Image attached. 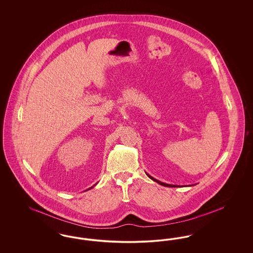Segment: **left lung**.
<instances>
[{
  "instance_id": "obj_1",
  "label": "left lung",
  "mask_w": 253,
  "mask_h": 253,
  "mask_svg": "<svg viewBox=\"0 0 253 253\" xmlns=\"http://www.w3.org/2000/svg\"><path fill=\"white\" fill-rule=\"evenodd\" d=\"M146 174L152 179V180L156 181L157 183L158 184H160V185H162V186H165V187H182V186H179V185H171V184H167V183H163V182H161V181L157 180L156 178H154L153 176H151L149 173H147L146 172ZM196 185V184H195ZM190 186H193V185H190Z\"/></svg>"
}]
</instances>
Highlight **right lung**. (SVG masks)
Returning a JSON list of instances; mask_svg holds the SVG:
<instances>
[{
    "mask_svg": "<svg viewBox=\"0 0 253 253\" xmlns=\"http://www.w3.org/2000/svg\"><path fill=\"white\" fill-rule=\"evenodd\" d=\"M94 186H95V185H94ZM94 186H93V187H94ZM93 187H91V188H89V189H88V190H90V189H92V188H93Z\"/></svg>",
    "mask_w": 253,
    "mask_h": 253,
    "instance_id": "obj_1",
    "label": "right lung"
}]
</instances>
